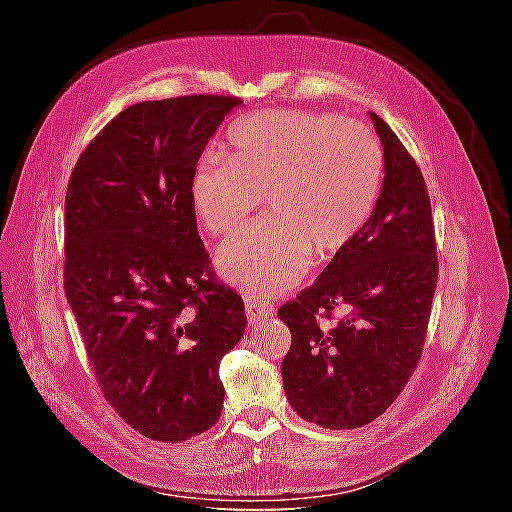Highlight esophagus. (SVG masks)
Masks as SVG:
<instances>
[{
  "label": "esophagus",
  "instance_id": "1",
  "mask_svg": "<svg viewBox=\"0 0 512 512\" xmlns=\"http://www.w3.org/2000/svg\"><path fill=\"white\" fill-rule=\"evenodd\" d=\"M245 312H247V318H250L252 327H256V324H265L267 320H271L275 309L260 301H245Z\"/></svg>",
  "mask_w": 512,
  "mask_h": 512
}]
</instances>
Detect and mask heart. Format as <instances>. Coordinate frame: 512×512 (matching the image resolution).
Wrapping results in <instances>:
<instances>
[{
  "label": "heart",
  "mask_w": 512,
  "mask_h": 512,
  "mask_svg": "<svg viewBox=\"0 0 512 512\" xmlns=\"http://www.w3.org/2000/svg\"><path fill=\"white\" fill-rule=\"evenodd\" d=\"M232 156L209 151L192 173V205L213 235H230L269 200L271 218L226 241L224 280L260 297L297 286L318 256L342 252L369 224L384 183L382 145L363 123L267 111L230 130Z\"/></svg>",
  "instance_id": "obj_1"
}]
</instances>
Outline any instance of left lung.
Wrapping results in <instances>:
<instances>
[{
	"label": "left lung",
	"instance_id": "8db88e82",
	"mask_svg": "<svg viewBox=\"0 0 512 512\" xmlns=\"http://www.w3.org/2000/svg\"><path fill=\"white\" fill-rule=\"evenodd\" d=\"M384 183L369 224L314 286L280 307L292 344L282 380L292 410L324 429L363 427L404 391L421 359L438 284L436 232L421 168L384 119L369 113ZM347 316L320 325L334 309Z\"/></svg>",
	"mask_w": 512,
	"mask_h": 512
}]
</instances>
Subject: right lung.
Here are the masks:
<instances>
[{
    "mask_svg": "<svg viewBox=\"0 0 512 512\" xmlns=\"http://www.w3.org/2000/svg\"><path fill=\"white\" fill-rule=\"evenodd\" d=\"M239 104L207 94L132 104L68 183L70 309L108 404L158 442L220 421V361L247 324L243 299L213 280L190 194L207 143Z\"/></svg>",
    "mask_w": 512,
    "mask_h": 512,
    "instance_id": "right-lung-1",
    "label": "right lung"
}]
</instances>
